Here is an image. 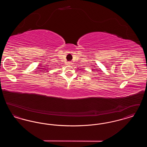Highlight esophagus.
Listing matches in <instances>:
<instances>
[{
  "instance_id": "1",
  "label": "esophagus",
  "mask_w": 147,
  "mask_h": 147,
  "mask_svg": "<svg viewBox=\"0 0 147 147\" xmlns=\"http://www.w3.org/2000/svg\"><path fill=\"white\" fill-rule=\"evenodd\" d=\"M68 63L69 64H71L72 62H70V61H69V62H68Z\"/></svg>"
}]
</instances>
